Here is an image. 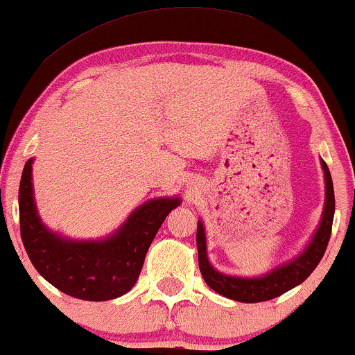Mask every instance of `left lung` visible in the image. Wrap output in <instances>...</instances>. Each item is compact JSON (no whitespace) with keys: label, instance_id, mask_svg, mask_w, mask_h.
<instances>
[{"label":"left lung","instance_id":"left-lung-1","mask_svg":"<svg viewBox=\"0 0 355 355\" xmlns=\"http://www.w3.org/2000/svg\"><path fill=\"white\" fill-rule=\"evenodd\" d=\"M320 166L324 171V182H326V201H324V211L320 216V223L315 232L312 234L311 241L307 243L302 252L293 257L291 261L282 262L262 276L256 277H239L229 276V274L220 272L211 266L209 257H207V243L206 231H204L202 220H198V234H196V244H198L199 256V269L206 281V284L212 291L224 295L227 299H234L239 302H264L269 299L279 297L287 291L294 289L301 282L311 276L312 270L318 268L326 252L327 243L331 239L332 220H334L336 199H334V186H332V178L329 173L327 164L320 159Z\"/></svg>","mask_w":355,"mask_h":355}]
</instances>
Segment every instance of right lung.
Instances as JSON below:
<instances>
[{
  "instance_id": "obj_1",
  "label": "right lung",
  "mask_w": 355,
  "mask_h": 355,
  "mask_svg": "<svg viewBox=\"0 0 355 355\" xmlns=\"http://www.w3.org/2000/svg\"><path fill=\"white\" fill-rule=\"evenodd\" d=\"M33 161L24 164L19 182V227L35 269L61 293L83 301H110L131 291L154 236L181 199H149L103 239H69L51 231L37 214Z\"/></svg>"
}]
</instances>
